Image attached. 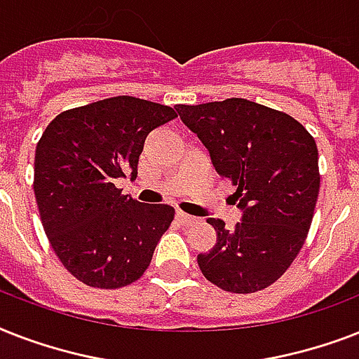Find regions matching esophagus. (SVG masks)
<instances>
[{"label": "esophagus", "instance_id": "34e87169", "mask_svg": "<svg viewBox=\"0 0 359 359\" xmlns=\"http://www.w3.org/2000/svg\"><path fill=\"white\" fill-rule=\"evenodd\" d=\"M177 219H179V224L182 225L197 224V218H194V216H190V214L182 212V210H177Z\"/></svg>", "mask_w": 359, "mask_h": 359}]
</instances>
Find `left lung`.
<instances>
[{
  "mask_svg": "<svg viewBox=\"0 0 359 359\" xmlns=\"http://www.w3.org/2000/svg\"><path fill=\"white\" fill-rule=\"evenodd\" d=\"M175 109L219 177L233 180L242 210L231 231L208 219L218 242L197 255L203 276L227 292L266 289L292 264L311 227L320 188L317 143L290 115L245 98Z\"/></svg>",
  "mask_w": 359,
  "mask_h": 359,
  "instance_id": "left-lung-1",
  "label": "left lung"
}]
</instances>
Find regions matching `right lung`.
Listing matches in <instances>:
<instances>
[{
    "mask_svg": "<svg viewBox=\"0 0 359 359\" xmlns=\"http://www.w3.org/2000/svg\"><path fill=\"white\" fill-rule=\"evenodd\" d=\"M173 108L114 97L59 114L35 151L36 207L55 255L76 279L119 289L140 279L169 229L175 208L123 196L115 180L135 179L149 132Z\"/></svg>",
    "mask_w": 359,
    "mask_h": 359,
    "instance_id": "1",
    "label": "right lung"
}]
</instances>
